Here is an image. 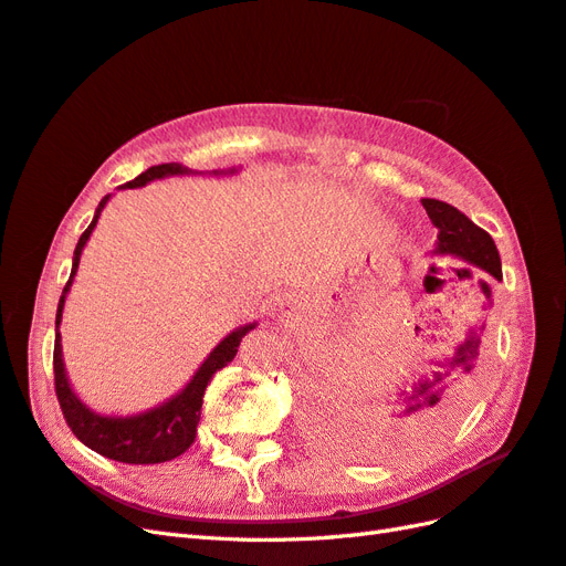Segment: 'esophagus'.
<instances>
[{
  "label": "esophagus",
  "instance_id": "1",
  "mask_svg": "<svg viewBox=\"0 0 566 566\" xmlns=\"http://www.w3.org/2000/svg\"><path fill=\"white\" fill-rule=\"evenodd\" d=\"M295 310H297V307H295V302H293V300H287V297L281 302V307H279L281 316H293V314H295Z\"/></svg>",
  "mask_w": 566,
  "mask_h": 566
}]
</instances>
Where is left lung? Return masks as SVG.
I'll use <instances>...</instances> for the list:
<instances>
[{
  "instance_id": "8db88e82",
  "label": "left lung",
  "mask_w": 566,
  "mask_h": 566,
  "mask_svg": "<svg viewBox=\"0 0 566 566\" xmlns=\"http://www.w3.org/2000/svg\"><path fill=\"white\" fill-rule=\"evenodd\" d=\"M421 205L438 228L433 254L457 256L467 262L471 276L473 273L479 276L485 307H491V285L502 281V264L493 238L448 202L421 200ZM483 331L485 324L471 326L452 357L438 361L436 371L419 376L407 390L395 392V400L374 407L347 397L343 400L347 409L340 407V411L326 405L314 421V436L333 452L355 457V460H380L402 446H415L419 440L431 438L467 400V386L460 380L473 371Z\"/></svg>"
}]
</instances>
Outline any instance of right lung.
Masks as SVG:
<instances>
[{
  "instance_id": "right-lung-1",
  "label": "right lung",
  "mask_w": 566,
  "mask_h": 566,
  "mask_svg": "<svg viewBox=\"0 0 566 566\" xmlns=\"http://www.w3.org/2000/svg\"><path fill=\"white\" fill-rule=\"evenodd\" d=\"M188 174L192 171L186 169L182 164H159V166H151V169H147L135 180H128L126 186H120V190L143 188L151 180H161L169 176H188ZM211 174L233 176L238 174V169L233 166V169L228 171H211ZM109 197L112 195L102 197L99 207L95 209L93 223L85 228L78 245H75L71 276L64 293L59 297L56 335H54V388H56L59 405H61V411H64L69 429L83 442V446L95 450L102 457H109V460L124 462V464H159V462L176 460L178 454H182L192 446L197 436V423H200V415H202V397L211 376L233 361V357L238 355L240 340L245 338L252 328H256V321L228 333L226 338L211 349L209 357L200 364V369H197L195 376L188 380V386L180 392L171 395L166 402L145 409L140 415H128V417H109L90 409L69 384L64 355H61L59 324H61V314H64V304H66L71 283L75 279V271H78V264H81L83 248L87 245L90 235H93L99 213L106 207V202H109Z\"/></svg>"
}]
</instances>
